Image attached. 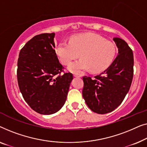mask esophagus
I'll use <instances>...</instances> for the list:
<instances>
[{
    "label": "esophagus",
    "instance_id": "obj_1",
    "mask_svg": "<svg viewBox=\"0 0 147 147\" xmlns=\"http://www.w3.org/2000/svg\"><path fill=\"white\" fill-rule=\"evenodd\" d=\"M74 77H81L82 74H74Z\"/></svg>",
    "mask_w": 147,
    "mask_h": 147
}]
</instances>
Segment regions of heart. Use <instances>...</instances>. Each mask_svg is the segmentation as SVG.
Masks as SVG:
<instances>
[{
  "label": "heart",
  "instance_id": "1",
  "mask_svg": "<svg viewBox=\"0 0 147 147\" xmlns=\"http://www.w3.org/2000/svg\"><path fill=\"white\" fill-rule=\"evenodd\" d=\"M117 47L113 41L105 40L94 34H82L74 36L69 42L59 43L55 53L62 64L71 63L68 70L73 73H79L91 69L92 73H100L107 69L114 61Z\"/></svg>",
  "mask_w": 147,
  "mask_h": 147
}]
</instances>
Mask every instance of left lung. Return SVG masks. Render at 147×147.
<instances>
[{
    "instance_id": "1",
    "label": "left lung",
    "mask_w": 147,
    "mask_h": 147,
    "mask_svg": "<svg viewBox=\"0 0 147 147\" xmlns=\"http://www.w3.org/2000/svg\"><path fill=\"white\" fill-rule=\"evenodd\" d=\"M119 55L104 72L93 78L84 76L82 96L90 110L106 114L117 108L131 87L133 78V51L125 40L114 38Z\"/></svg>"
}]
</instances>
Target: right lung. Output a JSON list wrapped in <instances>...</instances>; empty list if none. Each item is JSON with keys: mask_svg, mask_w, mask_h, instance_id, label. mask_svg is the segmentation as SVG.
Masks as SVG:
<instances>
[{"mask_svg": "<svg viewBox=\"0 0 147 147\" xmlns=\"http://www.w3.org/2000/svg\"><path fill=\"white\" fill-rule=\"evenodd\" d=\"M55 33L33 37L22 47L17 63L20 92L30 108L41 115H52L67 100L73 74H61L64 67L55 53Z\"/></svg>", "mask_w": 147, "mask_h": 147, "instance_id": "right-lung-1", "label": "right lung"}]
</instances>
